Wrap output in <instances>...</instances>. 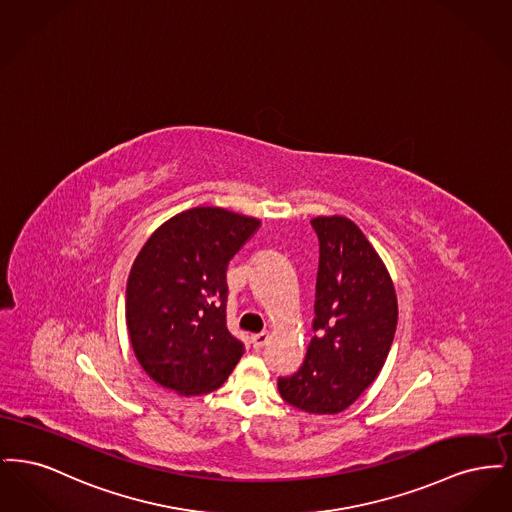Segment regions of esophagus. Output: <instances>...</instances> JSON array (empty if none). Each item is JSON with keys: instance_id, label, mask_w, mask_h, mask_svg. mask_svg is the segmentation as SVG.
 Returning <instances> with one entry per match:
<instances>
[{"instance_id": "34e87169", "label": "esophagus", "mask_w": 512, "mask_h": 512, "mask_svg": "<svg viewBox=\"0 0 512 512\" xmlns=\"http://www.w3.org/2000/svg\"><path fill=\"white\" fill-rule=\"evenodd\" d=\"M270 336H268V332H263V334H257V336H253V347L255 349H261V347H265L267 345V341Z\"/></svg>"}]
</instances>
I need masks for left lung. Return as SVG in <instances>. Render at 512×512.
I'll use <instances>...</instances> for the list:
<instances>
[{"label": "left lung", "mask_w": 512, "mask_h": 512, "mask_svg": "<svg viewBox=\"0 0 512 512\" xmlns=\"http://www.w3.org/2000/svg\"><path fill=\"white\" fill-rule=\"evenodd\" d=\"M315 336L303 365L278 378L286 403L313 414L345 411L388 359L397 297L390 272L353 220L317 217Z\"/></svg>", "instance_id": "left-lung-1"}]
</instances>
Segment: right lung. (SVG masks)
Returning <instances> with one entry per match:
<instances>
[{
    "label": "right lung",
    "instance_id": "obj_1",
    "mask_svg": "<svg viewBox=\"0 0 512 512\" xmlns=\"http://www.w3.org/2000/svg\"><path fill=\"white\" fill-rule=\"evenodd\" d=\"M261 222L195 207L161 224L126 284V326L138 363L180 395L220 388L244 355L226 328V268Z\"/></svg>",
    "mask_w": 512,
    "mask_h": 512
}]
</instances>
